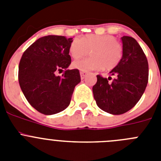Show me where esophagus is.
<instances>
[{"label": "esophagus", "instance_id": "esophagus-1", "mask_svg": "<svg viewBox=\"0 0 161 161\" xmlns=\"http://www.w3.org/2000/svg\"><path fill=\"white\" fill-rule=\"evenodd\" d=\"M86 73H87V72H82V71H81V72H80V77H81V79H84V78H85Z\"/></svg>", "mask_w": 161, "mask_h": 161}]
</instances>
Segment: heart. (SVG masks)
<instances>
[{
    "instance_id": "1",
    "label": "heart",
    "mask_w": 161,
    "mask_h": 161,
    "mask_svg": "<svg viewBox=\"0 0 161 161\" xmlns=\"http://www.w3.org/2000/svg\"><path fill=\"white\" fill-rule=\"evenodd\" d=\"M90 52V57L76 59L72 63L75 68L82 72L110 70L115 68L123 58V47L109 35H86L75 38L69 47V54L74 59L84 56Z\"/></svg>"
}]
</instances>
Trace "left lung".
Here are the masks:
<instances>
[{"instance_id":"left-lung-1","label":"left lung","mask_w":161,"mask_h":161,"mask_svg":"<svg viewBox=\"0 0 161 161\" xmlns=\"http://www.w3.org/2000/svg\"><path fill=\"white\" fill-rule=\"evenodd\" d=\"M123 58L109 73L111 82L97 75L93 93L97 106L111 114H122L136 106L148 81V63L144 52L132 37L123 36Z\"/></svg>"}]
</instances>
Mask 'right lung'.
<instances>
[{
	"mask_svg": "<svg viewBox=\"0 0 161 161\" xmlns=\"http://www.w3.org/2000/svg\"><path fill=\"white\" fill-rule=\"evenodd\" d=\"M72 38L47 35L25 50L18 67V81L33 107L46 115L63 111L69 106L76 85L80 82L78 69L68 70ZM65 70L63 77L56 72Z\"/></svg>",
	"mask_w": 161,
	"mask_h": 161,
	"instance_id": "right-lung-1",
	"label": "right lung"
}]
</instances>
